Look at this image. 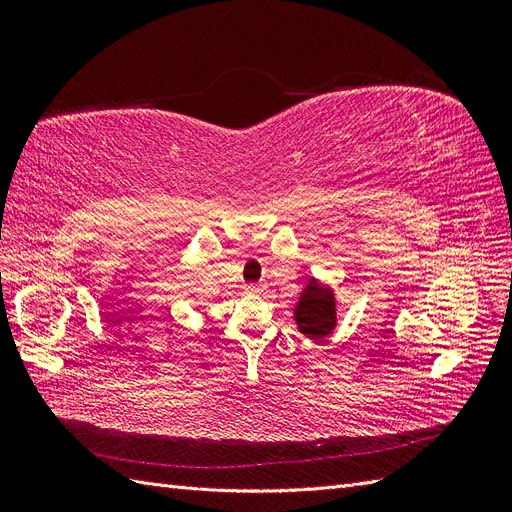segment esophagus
I'll return each mask as SVG.
<instances>
[{
  "label": "esophagus",
  "instance_id": "esophagus-1",
  "mask_svg": "<svg viewBox=\"0 0 512 512\" xmlns=\"http://www.w3.org/2000/svg\"><path fill=\"white\" fill-rule=\"evenodd\" d=\"M245 290L254 294V292H260V286H252V284H250V286H245Z\"/></svg>",
  "mask_w": 512,
  "mask_h": 512
}]
</instances>
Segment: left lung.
Masks as SVG:
<instances>
[{"label": "left lung", "mask_w": 512, "mask_h": 512, "mask_svg": "<svg viewBox=\"0 0 512 512\" xmlns=\"http://www.w3.org/2000/svg\"><path fill=\"white\" fill-rule=\"evenodd\" d=\"M292 316L299 333L305 335L309 342H320V339L329 337L337 327L335 290L320 282L318 277H309L305 288L299 292Z\"/></svg>", "instance_id": "obj_1"}]
</instances>
